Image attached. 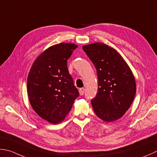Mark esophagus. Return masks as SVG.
<instances>
[{
	"label": "esophagus",
	"mask_w": 157,
	"mask_h": 157,
	"mask_svg": "<svg viewBox=\"0 0 157 157\" xmlns=\"http://www.w3.org/2000/svg\"><path fill=\"white\" fill-rule=\"evenodd\" d=\"M84 91H85V89L84 88H80L79 90V94L80 95H84Z\"/></svg>",
	"instance_id": "esophagus-1"
}]
</instances>
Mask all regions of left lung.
Returning a JSON list of instances; mask_svg holds the SVG:
<instances>
[{
    "mask_svg": "<svg viewBox=\"0 0 157 157\" xmlns=\"http://www.w3.org/2000/svg\"><path fill=\"white\" fill-rule=\"evenodd\" d=\"M96 68L98 93L91 101L94 113L110 122L122 118L129 109L136 93V79L117 50L103 43L82 47Z\"/></svg>",
    "mask_w": 157,
    "mask_h": 157,
    "instance_id": "1",
    "label": "left lung"
}]
</instances>
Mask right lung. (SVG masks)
Here are the masks:
<instances>
[{
  "mask_svg": "<svg viewBox=\"0 0 157 157\" xmlns=\"http://www.w3.org/2000/svg\"><path fill=\"white\" fill-rule=\"evenodd\" d=\"M77 48L71 43L50 46L34 61L28 75L30 105L51 124L64 121L79 94L67 68V60Z\"/></svg>",
  "mask_w": 157,
  "mask_h": 157,
  "instance_id": "right-lung-1",
  "label": "right lung"
}]
</instances>
